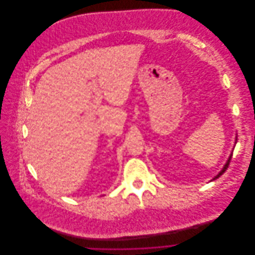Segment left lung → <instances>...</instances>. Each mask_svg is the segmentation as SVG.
<instances>
[{"label":"left lung","instance_id":"left-lung-1","mask_svg":"<svg viewBox=\"0 0 255 255\" xmlns=\"http://www.w3.org/2000/svg\"><path fill=\"white\" fill-rule=\"evenodd\" d=\"M236 143H237V136H236V141H235V144H236ZM234 147H235V146H234ZM233 149H234V148H233ZM232 156H233V151H232V153H231V154H230V156H229V158H228V160H227V162H226V164H225V165H224V167H223V168H222V170H221V171H220V172H219L218 175H216V176H215V177H214V178H213V179H212V180H211V181H210V182H212V181H215V180H216V179H218V178H219V177H220V176H222V175H223V174H224V173H225V172H226V170H227V169H228V167H229V164H230V162H231V159H232Z\"/></svg>","mask_w":255,"mask_h":255}]
</instances>
